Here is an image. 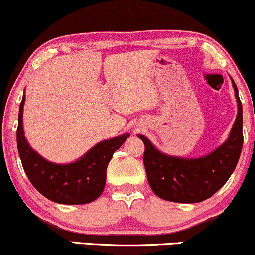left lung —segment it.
Masks as SVG:
<instances>
[{"mask_svg":"<svg viewBox=\"0 0 255 255\" xmlns=\"http://www.w3.org/2000/svg\"><path fill=\"white\" fill-rule=\"evenodd\" d=\"M231 81L238 101V115L229 137L207 156L193 159L168 156L158 151L147 137L137 135L145 144L146 175L157 197L174 203H200L212 197L229 180L244 144L242 104L238 87L233 79Z\"/></svg>","mask_w":255,"mask_h":255,"instance_id":"1","label":"left lung"}]
</instances>
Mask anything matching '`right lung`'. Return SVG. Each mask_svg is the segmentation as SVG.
Segmentation results:
<instances>
[{"instance_id":"right-lung-1","label":"right lung","mask_w":255,"mask_h":255,"mask_svg":"<svg viewBox=\"0 0 255 255\" xmlns=\"http://www.w3.org/2000/svg\"><path fill=\"white\" fill-rule=\"evenodd\" d=\"M24 104L25 95L20 103L16 144L22 168L34 188L49 200L64 205L87 204L99 198L104 191L108 164L129 134L98 142L69 164H56L39 156L28 145L22 128Z\"/></svg>"}]
</instances>
